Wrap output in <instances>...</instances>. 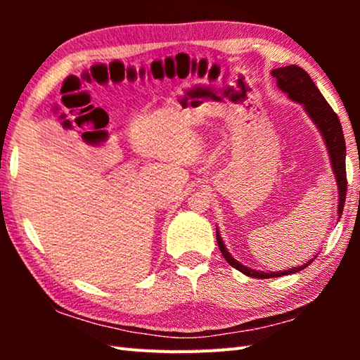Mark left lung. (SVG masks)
<instances>
[{"instance_id": "obj_1", "label": "left lung", "mask_w": 360, "mask_h": 360, "mask_svg": "<svg viewBox=\"0 0 360 360\" xmlns=\"http://www.w3.org/2000/svg\"><path fill=\"white\" fill-rule=\"evenodd\" d=\"M271 76L276 77L278 87L281 89L283 92L288 94L292 100L302 103L304 109H307V112L309 114V117L314 120V124L318 125L322 136L326 139L328 154H330L333 173L337 176V182H338V191H340L338 192L340 195L338 214L341 216V212H343V206H345V200H346V191H348V179H346V143H345L343 129H341L338 115L335 114L332 106L328 105L324 96H322V94L319 92V89L316 87L313 79L309 77L308 72L303 68H300V66L290 65V66H284V68L273 70ZM217 245H219V249H221L224 259L229 262V265L236 268V270L241 273H245L246 276L257 278V279L292 275V273H297L303 270V268H307L313 262L309 260L302 266H294L285 271L265 273V271H257V270H252V268L241 265L238 260L231 257L227 249H225L221 236H219V231H217Z\"/></svg>"}]
</instances>
